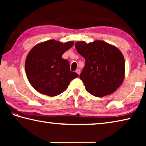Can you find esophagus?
<instances>
[{"label":"esophagus","mask_w":146,"mask_h":146,"mask_svg":"<svg viewBox=\"0 0 146 146\" xmlns=\"http://www.w3.org/2000/svg\"><path fill=\"white\" fill-rule=\"evenodd\" d=\"M76 73L78 74V75H80V70H79V69H77V70H76Z\"/></svg>","instance_id":"esophagus-1"}]
</instances>
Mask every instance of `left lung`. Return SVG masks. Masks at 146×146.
I'll return each mask as SVG.
<instances>
[{"mask_svg":"<svg viewBox=\"0 0 146 146\" xmlns=\"http://www.w3.org/2000/svg\"><path fill=\"white\" fill-rule=\"evenodd\" d=\"M75 48L86 60L80 78L86 90L97 97L114 93L125 77L124 57L119 49L99 40L78 41Z\"/></svg>","mask_w":146,"mask_h":146,"instance_id":"left-lung-1","label":"left lung"}]
</instances>
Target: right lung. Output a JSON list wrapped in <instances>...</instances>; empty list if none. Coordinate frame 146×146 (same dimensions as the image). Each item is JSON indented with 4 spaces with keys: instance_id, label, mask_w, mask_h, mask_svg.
<instances>
[{
    "instance_id": "add662e5",
    "label": "right lung",
    "mask_w": 146,
    "mask_h": 146,
    "mask_svg": "<svg viewBox=\"0 0 146 146\" xmlns=\"http://www.w3.org/2000/svg\"><path fill=\"white\" fill-rule=\"evenodd\" d=\"M73 41L62 43L49 40L38 43L27 55V78L35 90L43 95L55 97L64 92L78 75L70 71V63L62 56L73 46Z\"/></svg>"
}]
</instances>
